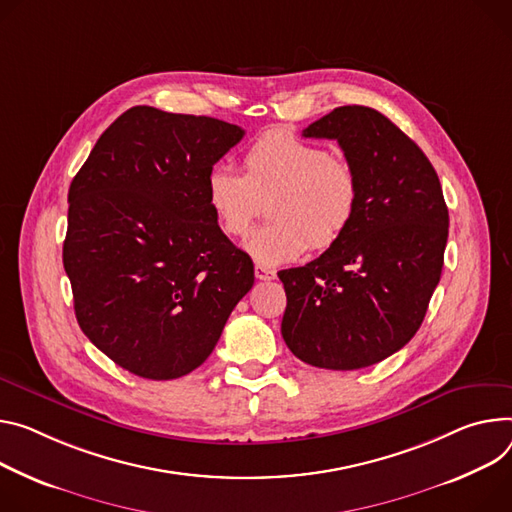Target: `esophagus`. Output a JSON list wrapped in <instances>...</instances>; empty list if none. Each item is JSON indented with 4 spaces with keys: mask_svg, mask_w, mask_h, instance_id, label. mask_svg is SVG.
<instances>
[{
    "mask_svg": "<svg viewBox=\"0 0 512 512\" xmlns=\"http://www.w3.org/2000/svg\"><path fill=\"white\" fill-rule=\"evenodd\" d=\"M255 277H257V280H261V282H269V280H273V277H275V271L265 267V265H255Z\"/></svg>",
    "mask_w": 512,
    "mask_h": 512,
    "instance_id": "1",
    "label": "esophagus"
}]
</instances>
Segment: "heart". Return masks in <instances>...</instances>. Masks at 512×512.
Masks as SVG:
<instances>
[{
  "label": "heart",
  "instance_id": "1",
  "mask_svg": "<svg viewBox=\"0 0 512 512\" xmlns=\"http://www.w3.org/2000/svg\"><path fill=\"white\" fill-rule=\"evenodd\" d=\"M245 175L216 165L206 175L204 200L226 237H243L269 200L273 222L253 230L245 251L259 265H282L312 249H329L351 226L359 181L349 161L302 141L288 130L261 134L245 153Z\"/></svg>",
  "mask_w": 512,
  "mask_h": 512
}]
</instances>
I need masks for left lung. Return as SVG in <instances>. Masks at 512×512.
Returning <instances> with one entry per match:
<instances>
[{
	"label": "left lung",
	"instance_id": "obj_1",
	"mask_svg": "<svg viewBox=\"0 0 512 512\" xmlns=\"http://www.w3.org/2000/svg\"><path fill=\"white\" fill-rule=\"evenodd\" d=\"M357 173L345 235L304 267L284 269L282 335L314 367L361 369L400 351L423 324L449 235L443 190L427 155L384 114L341 106L312 122Z\"/></svg>",
	"mask_w": 512,
	"mask_h": 512
}]
</instances>
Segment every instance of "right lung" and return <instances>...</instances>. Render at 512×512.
<instances>
[{"label":"right lung","mask_w":512,"mask_h":512,"mask_svg":"<svg viewBox=\"0 0 512 512\" xmlns=\"http://www.w3.org/2000/svg\"><path fill=\"white\" fill-rule=\"evenodd\" d=\"M243 136L216 118L134 106L71 181L63 265L77 322L138 378L202 365L253 288L251 257L204 200L208 171Z\"/></svg>","instance_id":"1"}]
</instances>
